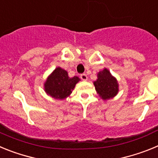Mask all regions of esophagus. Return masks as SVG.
<instances>
[{
    "mask_svg": "<svg viewBox=\"0 0 158 158\" xmlns=\"http://www.w3.org/2000/svg\"><path fill=\"white\" fill-rule=\"evenodd\" d=\"M80 77L82 81H87L88 80V77L85 73H82V74H81Z\"/></svg>",
    "mask_w": 158,
    "mask_h": 158,
    "instance_id": "obj_1",
    "label": "esophagus"
}]
</instances>
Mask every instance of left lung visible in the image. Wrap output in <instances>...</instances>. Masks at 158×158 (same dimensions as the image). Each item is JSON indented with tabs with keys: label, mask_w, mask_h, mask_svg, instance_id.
<instances>
[{
	"label": "left lung",
	"mask_w": 158,
	"mask_h": 158,
	"mask_svg": "<svg viewBox=\"0 0 158 158\" xmlns=\"http://www.w3.org/2000/svg\"><path fill=\"white\" fill-rule=\"evenodd\" d=\"M93 84L96 93L104 100L113 98L118 92V84L116 78L114 77L106 68L97 73V80Z\"/></svg>",
	"instance_id": "8db88e82"
}]
</instances>
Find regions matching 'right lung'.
I'll return each mask as SVG.
<instances>
[{
    "label": "right lung",
    "instance_id": "1",
    "mask_svg": "<svg viewBox=\"0 0 158 158\" xmlns=\"http://www.w3.org/2000/svg\"><path fill=\"white\" fill-rule=\"evenodd\" d=\"M79 81L78 77H69L67 71L58 67L47 77L44 83V90L53 98L64 100L72 93V90Z\"/></svg>",
    "mask_w": 158,
    "mask_h": 158
}]
</instances>
